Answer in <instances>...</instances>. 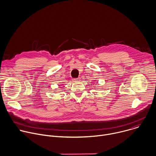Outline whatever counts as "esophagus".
<instances>
[{"label": "esophagus", "instance_id": "34e87169", "mask_svg": "<svg viewBox=\"0 0 156 156\" xmlns=\"http://www.w3.org/2000/svg\"><path fill=\"white\" fill-rule=\"evenodd\" d=\"M72 81H73V82H76V81H80V78H74V79H73L72 80Z\"/></svg>", "mask_w": 156, "mask_h": 156}]
</instances>
